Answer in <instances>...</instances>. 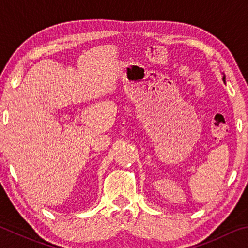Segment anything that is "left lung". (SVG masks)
Returning a JSON list of instances; mask_svg holds the SVG:
<instances>
[{"label": "left lung", "instance_id": "left-lung-1", "mask_svg": "<svg viewBox=\"0 0 248 248\" xmlns=\"http://www.w3.org/2000/svg\"><path fill=\"white\" fill-rule=\"evenodd\" d=\"M224 78H225V77H223V81H224Z\"/></svg>", "mask_w": 248, "mask_h": 248}]
</instances>
